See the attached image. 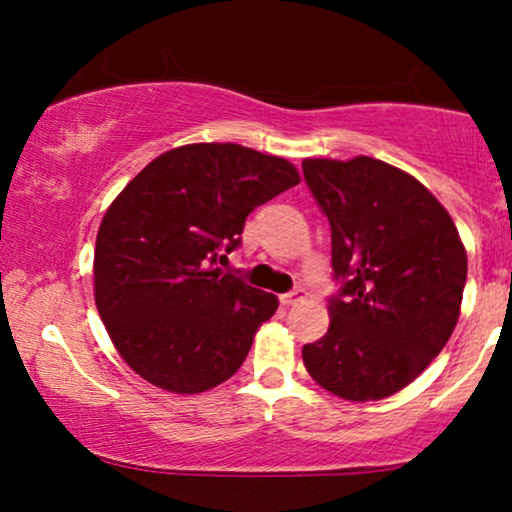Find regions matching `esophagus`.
<instances>
[{"label":"esophagus","mask_w":512,"mask_h":512,"mask_svg":"<svg viewBox=\"0 0 512 512\" xmlns=\"http://www.w3.org/2000/svg\"><path fill=\"white\" fill-rule=\"evenodd\" d=\"M303 298H305V289H303V286H298V289L284 293V296H281V303L293 305V303H301Z\"/></svg>","instance_id":"obj_1"}]
</instances>
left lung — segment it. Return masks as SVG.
I'll return each instance as SVG.
<instances>
[{
	"label": "left lung",
	"mask_w": 512,
	"mask_h": 512,
	"mask_svg": "<svg viewBox=\"0 0 512 512\" xmlns=\"http://www.w3.org/2000/svg\"><path fill=\"white\" fill-rule=\"evenodd\" d=\"M305 185L330 221V330L303 363L332 395L368 402L419 378L460 317L467 252L450 214L378 158H305Z\"/></svg>",
	"instance_id": "left-lung-1"
}]
</instances>
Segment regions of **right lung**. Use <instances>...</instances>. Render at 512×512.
Here are the masks:
<instances>
[{
  "instance_id": "obj_1",
  "label": "right lung",
  "mask_w": 512,
  "mask_h": 512,
  "mask_svg": "<svg viewBox=\"0 0 512 512\" xmlns=\"http://www.w3.org/2000/svg\"><path fill=\"white\" fill-rule=\"evenodd\" d=\"M286 158L240 144L166 151L105 211L96 238V305L115 349L144 380L195 395L243 366L279 308L216 267L255 207L298 185Z\"/></svg>"
}]
</instances>
